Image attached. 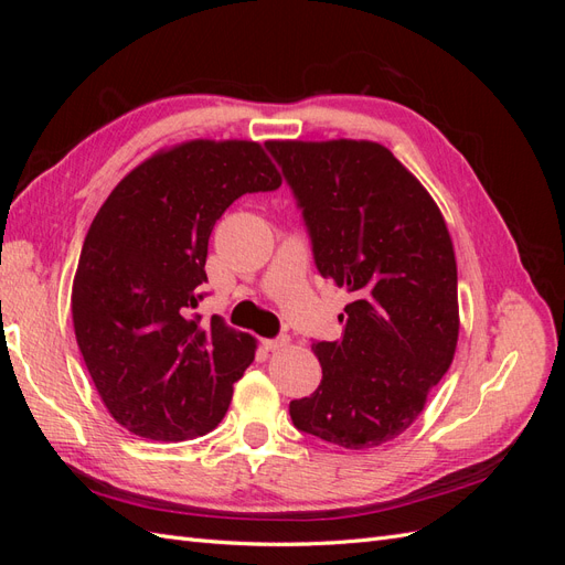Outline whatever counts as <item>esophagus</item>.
I'll return each mask as SVG.
<instances>
[{
    "label": "esophagus",
    "mask_w": 565,
    "mask_h": 565,
    "mask_svg": "<svg viewBox=\"0 0 565 565\" xmlns=\"http://www.w3.org/2000/svg\"><path fill=\"white\" fill-rule=\"evenodd\" d=\"M287 344H289V337L287 334H280L276 339H264V349L266 351H282Z\"/></svg>",
    "instance_id": "esophagus-1"
}]
</instances>
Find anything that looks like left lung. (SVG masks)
<instances>
[{
    "label": "left lung",
    "instance_id": "obj_1",
    "mask_svg": "<svg viewBox=\"0 0 565 565\" xmlns=\"http://www.w3.org/2000/svg\"><path fill=\"white\" fill-rule=\"evenodd\" d=\"M292 188L322 278L353 301L339 341H313L320 386L289 403L303 434L347 450L401 436L448 372L457 264L426 188L372 141H268Z\"/></svg>",
    "mask_w": 565,
    "mask_h": 565
}]
</instances>
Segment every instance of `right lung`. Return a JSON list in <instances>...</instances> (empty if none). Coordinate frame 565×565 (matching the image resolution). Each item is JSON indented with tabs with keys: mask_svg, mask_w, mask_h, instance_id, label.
<instances>
[{
	"mask_svg": "<svg viewBox=\"0 0 565 565\" xmlns=\"http://www.w3.org/2000/svg\"><path fill=\"white\" fill-rule=\"evenodd\" d=\"M280 183L259 143L200 139L156 152L100 204L75 273L73 324L100 401L127 431L188 440L224 419L256 341L191 309L216 218Z\"/></svg>",
	"mask_w": 565,
	"mask_h": 565,
	"instance_id": "1",
	"label": "right lung"
}]
</instances>
